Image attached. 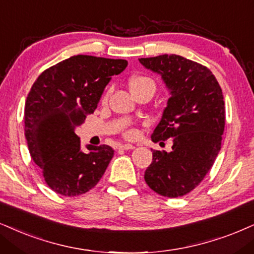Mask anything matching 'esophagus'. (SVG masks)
<instances>
[{
    "mask_svg": "<svg viewBox=\"0 0 254 254\" xmlns=\"http://www.w3.org/2000/svg\"><path fill=\"white\" fill-rule=\"evenodd\" d=\"M120 149H122V150H132V149H134V146L132 145V144H122V145H120Z\"/></svg>",
    "mask_w": 254,
    "mask_h": 254,
    "instance_id": "obj_1",
    "label": "esophagus"
}]
</instances>
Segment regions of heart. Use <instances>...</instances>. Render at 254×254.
<instances>
[{
	"label": "heart",
	"instance_id": "1",
	"mask_svg": "<svg viewBox=\"0 0 254 254\" xmlns=\"http://www.w3.org/2000/svg\"><path fill=\"white\" fill-rule=\"evenodd\" d=\"M129 86H130L131 92H132L134 96L144 94V92H147V91H151L155 94L156 89H157L156 82L153 81L151 77L146 76V75L132 76L129 81ZM109 96H110V91L108 90V91L103 95V97H102V103L103 104L107 103L108 99H109ZM124 134L127 138H134L137 136V131L133 129H130V130H127Z\"/></svg>",
	"mask_w": 254,
	"mask_h": 254
}]
</instances>
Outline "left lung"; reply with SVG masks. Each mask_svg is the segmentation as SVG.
Wrapping results in <instances>:
<instances>
[{
  "mask_svg": "<svg viewBox=\"0 0 254 254\" xmlns=\"http://www.w3.org/2000/svg\"><path fill=\"white\" fill-rule=\"evenodd\" d=\"M162 75L171 97L151 139L173 138L171 152L152 150L144 179L160 195L182 197L200 184L221 147L225 103L219 83L210 69L178 55L139 59Z\"/></svg>",
  "mask_w": 254,
  "mask_h": 254,
  "instance_id": "obj_1",
  "label": "left lung"
}]
</instances>
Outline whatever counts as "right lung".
Listing matches in <instances>:
<instances>
[{"label": "right lung", "instance_id": "obj_1", "mask_svg": "<svg viewBox=\"0 0 254 254\" xmlns=\"http://www.w3.org/2000/svg\"><path fill=\"white\" fill-rule=\"evenodd\" d=\"M127 65L125 60L77 55L44 70L31 86L24 107L25 139L56 193L83 194L104 175L114 149L88 145L83 152L76 129L94 114L111 77Z\"/></svg>", "mask_w": 254, "mask_h": 254}]
</instances>
